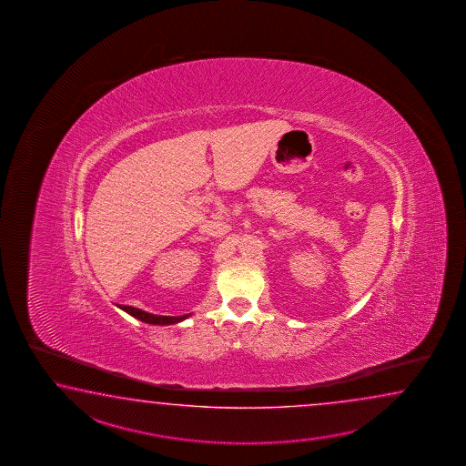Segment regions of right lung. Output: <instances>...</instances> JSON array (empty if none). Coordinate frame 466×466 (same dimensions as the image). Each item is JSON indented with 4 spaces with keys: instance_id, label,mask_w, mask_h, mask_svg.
<instances>
[{
    "instance_id": "add662e5",
    "label": "right lung",
    "mask_w": 466,
    "mask_h": 466,
    "mask_svg": "<svg viewBox=\"0 0 466 466\" xmlns=\"http://www.w3.org/2000/svg\"><path fill=\"white\" fill-rule=\"evenodd\" d=\"M121 309H125L128 315L137 318L139 321H145L149 325H175L183 319H187L189 315H183V317H159V315H151L148 311H143L139 308L125 307V305H118Z\"/></svg>"
}]
</instances>
